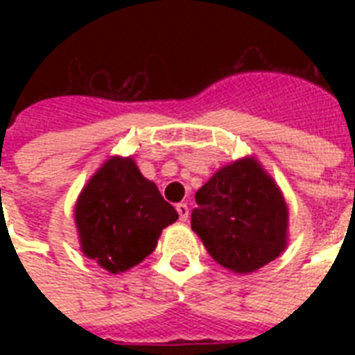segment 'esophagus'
Returning <instances> with one entry per match:
<instances>
[{
	"mask_svg": "<svg viewBox=\"0 0 355 355\" xmlns=\"http://www.w3.org/2000/svg\"><path fill=\"white\" fill-rule=\"evenodd\" d=\"M177 211H178V217H180V221H188L189 208L186 202H180V205H177Z\"/></svg>",
	"mask_w": 355,
	"mask_h": 355,
	"instance_id": "esophagus-1",
	"label": "esophagus"
}]
</instances>
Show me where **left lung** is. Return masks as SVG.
<instances>
[{
	"mask_svg": "<svg viewBox=\"0 0 355 355\" xmlns=\"http://www.w3.org/2000/svg\"><path fill=\"white\" fill-rule=\"evenodd\" d=\"M195 202L191 230L232 272H254L286 250V199L252 156L221 167L195 193Z\"/></svg>",
	"mask_w": 355,
	"mask_h": 355,
	"instance_id": "obj_1",
	"label": "left lung"
}]
</instances>
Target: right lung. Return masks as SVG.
<instances>
[{"instance_id":"right-lung-1","label":"right lung","mask_w":355,"mask_h":355,"mask_svg":"<svg viewBox=\"0 0 355 355\" xmlns=\"http://www.w3.org/2000/svg\"><path fill=\"white\" fill-rule=\"evenodd\" d=\"M178 219L155 182L132 158L112 156L88 180L75 202L80 250L112 275L141 263L162 230Z\"/></svg>"}]
</instances>
